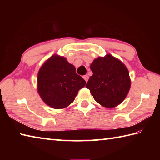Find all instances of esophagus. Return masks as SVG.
<instances>
[{
	"instance_id": "obj_1",
	"label": "esophagus",
	"mask_w": 160,
	"mask_h": 160,
	"mask_svg": "<svg viewBox=\"0 0 160 160\" xmlns=\"http://www.w3.org/2000/svg\"><path fill=\"white\" fill-rule=\"evenodd\" d=\"M83 78H84V79H85V80L86 81V82H88V79H89V76H88V75H84V76H83Z\"/></svg>"
}]
</instances>
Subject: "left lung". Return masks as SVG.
<instances>
[{
    "mask_svg": "<svg viewBox=\"0 0 160 160\" xmlns=\"http://www.w3.org/2000/svg\"><path fill=\"white\" fill-rule=\"evenodd\" d=\"M93 75L86 88L97 102L107 108L115 107L126 98L131 88L128 70L112 55L99 57L92 63Z\"/></svg>",
    "mask_w": 160,
    "mask_h": 160,
    "instance_id": "1",
    "label": "left lung"
}]
</instances>
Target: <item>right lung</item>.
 I'll use <instances>...</instances> for the list:
<instances>
[{"label": "right lung", "instance_id": "add662e5", "mask_svg": "<svg viewBox=\"0 0 160 160\" xmlns=\"http://www.w3.org/2000/svg\"><path fill=\"white\" fill-rule=\"evenodd\" d=\"M37 83L43 101L54 109H62L74 101L86 82L66 58L52 56L40 68Z\"/></svg>", "mask_w": 160, "mask_h": 160}]
</instances>
